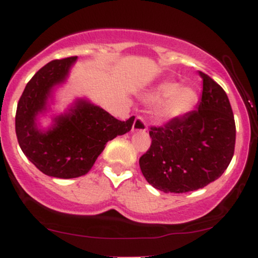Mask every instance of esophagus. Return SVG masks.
I'll return each mask as SVG.
<instances>
[{"instance_id": "1", "label": "esophagus", "mask_w": 258, "mask_h": 258, "mask_svg": "<svg viewBox=\"0 0 258 258\" xmlns=\"http://www.w3.org/2000/svg\"><path fill=\"white\" fill-rule=\"evenodd\" d=\"M132 131L133 132H146L147 131L146 121L142 119L141 116L136 117L135 122H133V126H132Z\"/></svg>"}]
</instances>
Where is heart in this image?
Returning <instances> with one entry per match:
<instances>
[{
	"mask_svg": "<svg viewBox=\"0 0 258 258\" xmlns=\"http://www.w3.org/2000/svg\"><path fill=\"white\" fill-rule=\"evenodd\" d=\"M144 100L149 104L158 103L154 115L159 122L165 123L182 119L193 111L199 102V93L190 85L161 81L147 92Z\"/></svg>",
	"mask_w": 258,
	"mask_h": 258,
	"instance_id": "heart-1",
	"label": "heart"
}]
</instances>
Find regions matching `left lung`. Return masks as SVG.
<instances>
[{
  "instance_id": "left-lung-1",
  "label": "left lung",
  "mask_w": 258,
  "mask_h": 258,
  "mask_svg": "<svg viewBox=\"0 0 258 258\" xmlns=\"http://www.w3.org/2000/svg\"><path fill=\"white\" fill-rule=\"evenodd\" d=\"M203 96L197 110L152 127V146L139 166L147 182L165 193H186L220 178L232 161L235 122L227 93L199 72Z\"/></svg>"
}]
</instances>
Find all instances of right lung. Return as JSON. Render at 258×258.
Segmentation results:
<instances>
[{
	"mask_svg": "<svg viewBox=\"0 0 258 258\" xmlns=\"http://www.w3.org/2000/svg\"><path fill=\"white\" fill-rule=\"evenodd\" d=\"M78 57L52 60L28 82L16 115V133L23 153L41 172L55 178H76L91 170L109 141L132 128L135 116L120 121L87 98H75L55 114V92L68 81ZM51 117L49 126L41 117Z\"/></svg>",
	"mask_w": 258,
	"mask_h": 258,
	"instance_id": "add662e5",
	"label": "right lung"
}]
</instances>
